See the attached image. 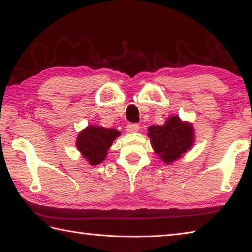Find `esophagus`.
<instances>
[{"label":"esophagus","instance_id":"obj_1","mask_svg":"<svg viewBox=\"0 0 252 252\" xmlns=\"http://www.w3.org/2000/svg\"><path fill=\"white\" fill-rule=\"evenodd\" d=\"M140 129V126L136 123H129V125L126 126V131L129 133H135Z\"/></svg>","mask_w":252,"mask_h":252}]
</instances>
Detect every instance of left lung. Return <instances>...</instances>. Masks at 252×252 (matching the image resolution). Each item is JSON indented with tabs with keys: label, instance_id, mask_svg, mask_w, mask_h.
Instances as JSON below:
<instances>
[{
	"label": "left lung",
	"instance_id": "1",
	"mask_svg": "<svg viewBox=\"0 0 252 252\" xmlns=\"http://www.w3.org/2000/svg\"><path fill=\"white\" fill-rule=\"evenodd\" d=\"M148 136L151 137L155 152L167 163L179 159L189 151L194 142L191 125L181 122L176 116L170 117L163 126H149Z\"/></svg>",
	"mask_w": 252,
	"mask_h": 252
}]
</instances>
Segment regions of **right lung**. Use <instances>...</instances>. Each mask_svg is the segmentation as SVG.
<instances>
[{"mask_svg":"<svg viewBox=\"0 0 252 252\" xmlns=\"http://www.w3.org/2000/svg\"><path fill=\"white\" fill-rule=\"evenodd\" d=\"M119 135L120 132L115 129L95 126H88L78 135L77 148L83 157L87 158L90 164L96 165L105 159L112 141Z\"/></svg>","mask_w":252,"mask_h":252,"instance_id":"1","label":"right lung"}]
</instances>
